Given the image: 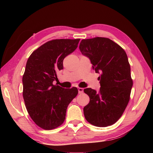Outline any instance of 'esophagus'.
Masks as SVG:
<instances>
[{
	"label": "esophagus",
	"instance_id": "esophagus-1",
	"mask_svg": "<svg viewBox=\"0 0 153 153\" xmlns=\"http://www.w3.org/2000/svg\"><path fill=\"white\" fill-rule=\"evenodd\" d=\"M78 93L79 94H82L83 93V89L81 88V87H79L78 88Z\"/></svg>",
	"mask_w": 153,
	"mask_h": 153
}]
</instances>
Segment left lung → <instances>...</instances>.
<instances>
[{"instance_id":"obj_1","label":"left lung","mask_w":153,"mask_h":153,"mask_svg":"<svg viewBox=\"0 0 153 153\" xmlns=\"http://www.w3.org/2000/svg\"><path fill=\"white\" fill-rule=\"evenodd\" d=\"M79 50L89 58L95 72L100 73L99 91L83 90L90 99L84 116L93 126H111L122 116L130 99L133 80L128 56L119 45L105 37L83 39Z\"/></svg>"}]
</instances>
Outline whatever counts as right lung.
Masks as SVG:
<instances>
[{
  "label": "right lung",
  "mask_w": 153,
  "mask_h": 153,
  "mask_svg": "<svg viewBox=\"0 0 153 153\" xmlns=\"http://www.w3.org/2000/svg\"><path fill=\"white\" fill-rule=\"evenodd\" d=\"M80 39H54L34 51L23 75V97L29 115L41 128L51 130L61 126L68 106L78 93L76 87L54 85L63 60L76 49Z\"/></svg>",
  "instance_id": "1"
}]
</instances>
